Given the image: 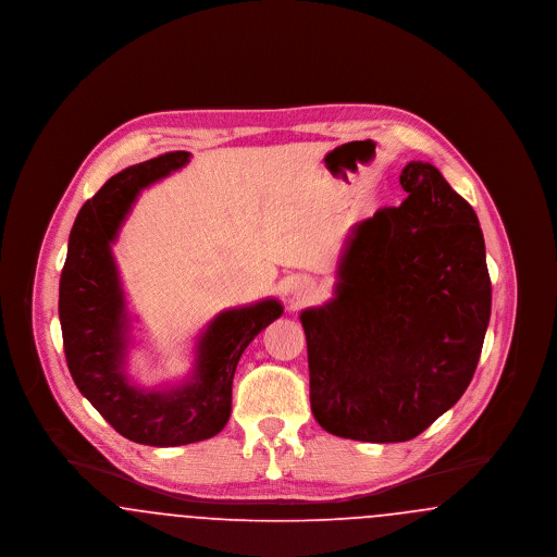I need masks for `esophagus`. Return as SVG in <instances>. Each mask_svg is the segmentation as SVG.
<instances>
[{
	"label": "esophagus",
	"instance_id": "1",
	"mask_svg": "<svg viewBox=\"0 0 557 557\" xmlns=\"http://www.w3.org/2000/svg\"><path fill=\"white\" fill-rule=\"evenodd\" d=\"M315 294H318V286H315V282L309 280V277H298V280L294 282V286H292V300H296V302H307V300H311Z\"/></svg>",
	"mask_w": 557,
	"mask_h": 557
}]
</instances>
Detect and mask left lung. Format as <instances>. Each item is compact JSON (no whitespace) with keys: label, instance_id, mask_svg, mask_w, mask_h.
I'll list each match as a JSON object with an SVG mask.
<instances>
[{"label":"left lung","instance_id":"left-lung-1","mask_svg":"<svg viewBox=\"0 0 557 557\" xmlns=\"http://www.w3.org/2000/svg\"><path fill=\"white\" fill-rule=\"evenodd\" d=\"M407 198L350 230L330 302L305 309L311 411L330 434L403 443L472 382L491 319L474 209L411 160Z\"/></svg>","mask_w":557,"mask_h":557}]
</instances>
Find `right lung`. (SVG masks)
Returning a JSON list of instances; mask_svg holds the SVG:
<instances>
[{"label":"right lung","instance_id":"obj_1","mask_svg":"<svg viewBox=\"0 0 557 557\" xmlns=\"http://www.w3.org/2000/svg\"><path fill=\"white\" fill-rule=\"evenodd\" d=\"M187 160L189 152H166L110 177L77 214L60 275L64 355L81 395L119 434L150 447L219 434L232 413V382L244 348L284 313L275 298L219 313L198 336L194 371L180 386L144 391L127 377L132 325L110 246L137 194Z\"/></svg>","mask_w":557,"mask_h":557}]
</instances>
